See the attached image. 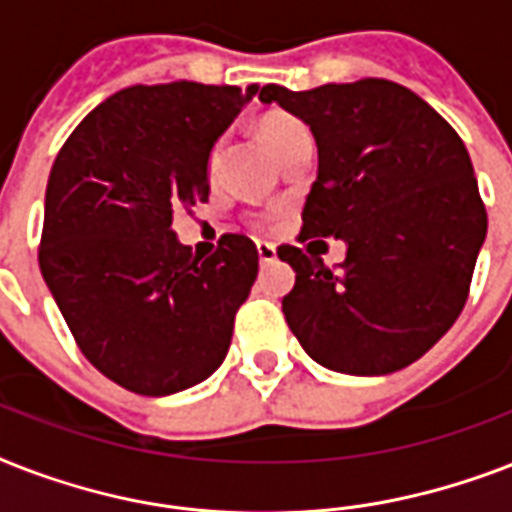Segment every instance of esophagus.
Returning a JSON list of instances; mask_svg holds the SVG:
<instances>
[{"mask_svg":"<svg viewBox=\"0 0 512 512\" xmlns=\"http://www.w3.org/2000/svg\"><path fill=\"white\" fill-rule=\"evenodd\" d=\"M257 257H260V263H273L276 260V247L268 244V241H257Z\"/></svg>","mask_w":512,"mask_h":512,"instance_id":"34e87169","label":"esophagus"}]
</instances>
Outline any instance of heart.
I'll return each instance as SVG.
<instances>
[{
    "mask_svg": "<svg viewBox=\"0 0 512 512\" xmlns=\"http://www.w3.org/2000/svg\"><path fill=\"white\" fill-rule=\"evenodd\" d=\"M257 135H260V140H263L265 146L271 148L273 156H279L281 151L287 146H292L295 140L308 138V127H305L297 116L287 114V111H271V114H265L263 119H260V124H257ZM220 151H223V143H215L212 151H209V177H215L217 164H220Z\"/></svg>",
    "mask_w": 512,
    "mask_h": 512,
    "instance_id": "1",
    "label": "heart"
}]
</instances>
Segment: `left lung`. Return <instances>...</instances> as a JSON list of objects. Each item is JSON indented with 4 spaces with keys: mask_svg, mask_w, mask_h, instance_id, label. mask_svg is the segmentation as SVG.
<instances>
[{
    "mask_svg": "<svg viewBox=\"0 0 512 512\" xmlns=\"http://www.w3.org/2000/svg\"><path fill=\"white\" fill-rule=\"evenodd\" d=\"M260 100L303 119L319 148L300 241L335 236L348 247L337 271L279 249L297 273L281 300L289 329L332 372L404 369L452 329L484 247L468 148L420 95L388 79L305 92L265 84Z\"/></svg>",
    "mask_w": 512,
    "mask_h": 512,
    "instance_id": "left-lung-1",
    "label": "left lung"
}]
</instances>
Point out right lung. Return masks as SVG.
Wrapping results in <instances>:
<instances>
[{"instance_id": "add662e5", "label": "right lung", "mask_w": 512, "mask_h": 512, "mask_svg": "<svg viewBox=\"0 0 512 512\" xmlns=\"http://www.w3.org/2000/svg\"><path fill=\"white\" fill-rule=\"evenodd\" d=\"M257 84H135L84 116L47 180L39 268L90 364L140 396L199 385L223 364L257 279L225 233L201 260L172 215L209 199V151Z\"/></svg>"}]
</instances>
